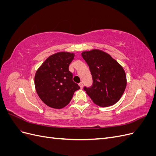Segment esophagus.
Instances as JSON below:
<instances>
[{
	"instance_id": "34e87169",
	"label": "esophagus",
	"mask_w": 156,
	"mask_h": 156,
	"mask_svg": "<svg viewBox=\"0 0 156 156\" xmlns=\"http://www.w3.org/2000/svg\"><path fill=\"white\" fill-rule=\"evenodd\" d=\"M79 84L80 87H81V88H83V82H81V83H80Z\"/></svg>"
}]
</instances>
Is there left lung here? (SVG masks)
Wrapping results in <instances>:
<instances>
[{"instance_id": "8db88e82", "label": "left lung", "mask_w": 156, "mask_h": 156, "mask_svg": "<svg viewBox=\"0 0 156 156\" xmlns=\"http://www.w3.org/2000/svg\"><path fill=\"white\" fill-rule=\"evenodd\" d=\"M83 58L92 76L91 87L84 90L94 103L100 107L115 104L123 95L127 84L123 67L105 52L100 49L83 51Z\"/></svg>"}]
</instances>
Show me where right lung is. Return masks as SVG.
<instances>
[{
    "label": "right lung",
    "mask_w": 156,
    "mask_h": 156,
    "mask_svg": "<svg viewBox=\"0 0 156 156\" xmlns=\"http://www.w3.org/2000/svg\"><path fill=\"white\" fill-rule=\"evenodd\" d=\"M74 56L73 53L58 52L49 56L36 71V92L41 101L51 108H64L70 102L74 92L80 89L69 71Z\"/></svg>",
    "instance_id": "obj_1"
}]
</instances>
